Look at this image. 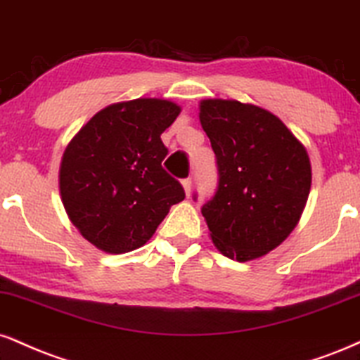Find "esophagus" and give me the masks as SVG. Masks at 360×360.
I'll return each mask as SVG.
<instances>
[{"label":"esophagus","instance_id":"34e87169","mask_svg":"<svg viewBox=\"0 0 360 360\" xmlns=\"http://www.w3.org/2000/svg\"><path fill=\"white\" fill-rule=\"evenodd\" d=\"M183 188H184L186 196H189V194H191V189H193V179H191V177H188V179L183 181Z\"/></svg>","mask_w":360,"mask_h":360}]
</instances>
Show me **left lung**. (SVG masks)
<instances>
[{"mask_svg":"<svg viewBox=\"0 0 360 360\" xmlns=\"http://www.w3.org/2000/svg\"><path fill=\"white\" fill-rule=\"evenodd\" d=\"M199 120L218 164V188L201 207L211 240L236 262L263 257L300 219L311 184L309 154L278 117L251 103L207 98Z\"/></svg>","mask_w":360,"mask_h":360,"instance_id":"8db88e82","label":"left lung"}]
</instances>
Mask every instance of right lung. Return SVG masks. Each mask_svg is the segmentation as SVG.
Returning a JSON list of instances; mask_svg holds the SVG:
<instances>
[{
    "mask_svg": "<svg viewBox=\"0 0 360 360\" xmlns=\"http://www.w3.org/2000/svg\"><path fill=\"white\" fill-rule=\"evenodd\" d=\"M181 107L136 98L97 112L65 149L60 194L80 235L107 253L146 245L169 207L184 199L179 181L162 167L161 134Z\"/></svg>",
    "mask_w": 360,
    "mask_h": 360,
    "instance_id": "obj_1",
    "label": "right lung"
}]
</instances>
